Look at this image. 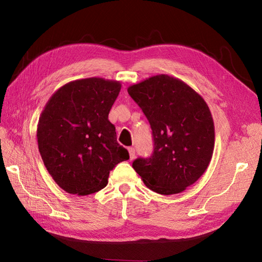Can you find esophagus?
Listing matches in <instances>:
<instances>
[{"instance_id":"obj_1","label":"esophagus","mask_w":262,"mask_h":262,"mask_svg":"<svg viewBox=\"0 0 262 262\" xmlns=\"http://www.w3.org/2000/svg\"><path fill=\"white\" fill-rule=\"evenodd\" d=\"M128 150H129L130 160H133V158L136 157V149H134V147H129V148H128Z\"/></svg>"}]
</instances>
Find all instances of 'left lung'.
I'll return each mask as SVG.
<instances>
[{
  "mask_svg": "<svg viewBox=\"0 0 262 262\" xmlns=\"http://www.w3.org/2000/svg\"><path fill=\"white\" fill-rule=\"evenodd\" d=\"M152 129L154 150L132 163L145 186L164 195L180 193L207 170L214 123L207 102L176 77L155 75L128 89Z\"/></svg>",
  "mask_w": 262,
  "mask_h": 262,
  "instance_id": "obj_1",
  "label": "left lung"
}]
</instances>
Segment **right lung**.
<instances>
[{"label": "right lung", "instance_id": "add662e5", "mask_svg": "<svg viewBox=\"0 0 262 262\" xmlns=\"http://www.w3.org/2000/svg\"><path fill=\"white\" fill-rule=\"evenodd\" d=\"M120 82L90 77L70 82L47 102L37 128L38 148L53 180L68 193L86 195L108 184L110 170L129 160L108 120Z\"/></svg>", "mask_w": 262, "mask_h": 262}]
</instances>
